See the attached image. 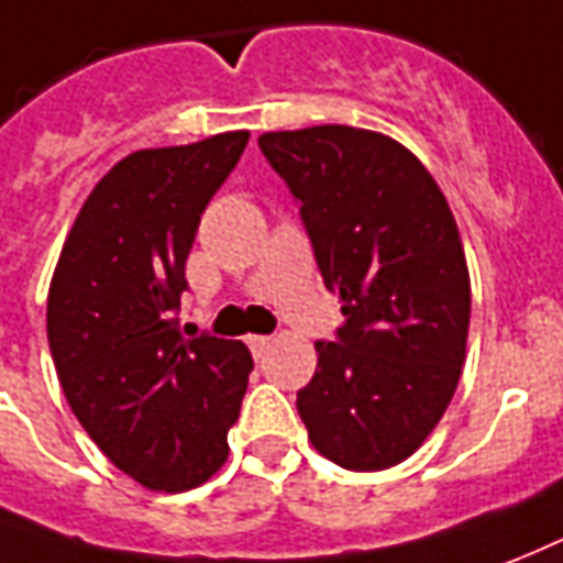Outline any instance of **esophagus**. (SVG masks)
<instances>
[{"mask_svg": "<svg viewBox=\"0 0 563 563\" xmlns=\"http://www.w3.org/2000/svg\"><path fill=\"white\" fill-rule=\"evenodd\" d=\"M249 347H252V354L261 360V356L273 347V339H269V335H249Z\"/></svg>", "mask_w": 563, "mask_h": 563, "instance_id": "obj_1", "label": "esophagus"}]
</instances>
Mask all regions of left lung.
I'll list each match as a JSON object with an SVG mask.
<instances>
[{
    "label": "left lung",
    "mask_w": 563,
    "mask_h": 563,
    "mask_svg": "<svg viewBox=\"0 0 563 563\" xmlns=\"http://www.w3.org/2000/svg\"><path fill=\"white\" fill-rule=\"evenodd\" d=\"M257 143L297 197L344 314L297 393L309 441L347 471L399 465L444 417L465 366L471 278L446 197L377 131L314 125Z\"/></svg>",
    "instance_id": "left-lung-1"
}]
</instances>
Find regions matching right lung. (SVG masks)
Wrapping results in <instances>:
<instances>
[{"instance_id": "1", "label": "right lung", "mask_w": 563, "mask_h": 563, "mask_svg": "<svg viewBox=\"0 0 563 563\" xmlns=\"http://www.w3.org/2000/svg\"><path fill=\"white\" fill-rule=\"evenodd\" d=\"M249 131L141 150L86 197L47 294L63 393L110 462L152 492L207 483L228 459L254 368L242 342L186 339L174 311L203 209Z\"/></svg>"}]
</instances>
